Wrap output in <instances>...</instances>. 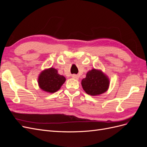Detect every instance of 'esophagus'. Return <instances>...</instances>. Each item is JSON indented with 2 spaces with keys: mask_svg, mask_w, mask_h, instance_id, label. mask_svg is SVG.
Wrapping results in <instances>:
<instances>
[{
  "mask_svg": "<svg viewBox=\"0 0 147 147\" xmlns=\"http://www.w3.org/2000/svg\"><path fill=\"white\" fill-rule=\"evenodd\" d=\"M72 77L74 79H75V80H78V78H79V77H78V75H75V74L72 75Z\"/></svg>",
  "mask_w": 147,
  "mask_h": 147,
  "instance_id": "34e87169",
  "label": "esophagus"
}]
</instances>
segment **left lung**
<instances>
[{
    "label": "left lung",
    "instance_id": "obj_1",
    "mask_svg": "<svg viewBox=\"0 0 147 147\" xmlns=\"http://www.w3.org/2000/svg\"><path fill=\"white\" fill-rule=\"evenodd\" d=\"M110 80L101 70L92 69L86 74V78L82 80L83 90L88 94L96 96L108 90Z\"/></svg>",
    "mask_w": 147,
    "mask_h": 147
}]
</instances>
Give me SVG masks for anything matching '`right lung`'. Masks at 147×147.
Listing matches in <instances>:
<instances>
[{
    "instance_id": "right-lung-1",
    "label": "right lung",
    "mask_w": 147,
    "mask_h": 147,
    "mask_svg": "<svg viewBox=\"0 0 147 147\" xmlns=\"http://www.w3.org/2000/svg\"><path fill=\"white\" fill-rule=\"evenodd\" d=\"M65 78L58 74L57 70L50 67L43 70L39 74L38 84L43 91L54 93L58 91L65 82Z\"/></svg>"
}]
</instances>
